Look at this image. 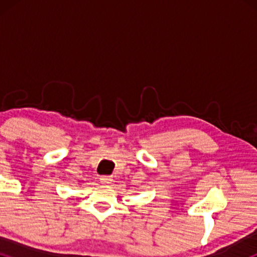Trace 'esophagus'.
I'll use <instances>...</instances> for the list:
<instances>
[{
    "label": "esophagus",
    "mask_w": 257,
    "mask_h": 257,
    "mask_svg": "<svg viewBox=\"0 0 257 257\" xmlns=\"http://www.w3.org/2000/svg\"><path fill=\"white\" fill-rule=\"evenodd\" d=\"M100 181H101L102 184L107 185V184H111L112 179H111V176H101V178H100Z\"/></svg>",
    "instance_id": "obj_1"
}]
</instances>
